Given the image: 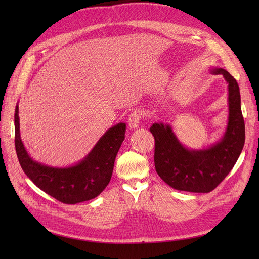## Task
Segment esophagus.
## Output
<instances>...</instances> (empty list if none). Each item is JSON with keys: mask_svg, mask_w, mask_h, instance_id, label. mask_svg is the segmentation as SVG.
<instances>
[{"mask_svg": "<svg viewBox=\"0 0 259 259\" xmlns=\"http://www.w3.org/2000/svg\"><path fill=\"white\" fill-rule=\"evenodd\" d=\"M142 117H143V114L140 110H133L131 112V114L129 115V118H128V122H129L130 128L137 129L140 126Z\"/></svg>", "mask_w": 259, "mask_h": 259, "instance_id": "esophagus-1", "label": "esophagus"}]
</instances>
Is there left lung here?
<instances>
[{
    "label": "left lung",
    "instance_id": "8db88e82",
    "mask_svg": "<svg viewBox=\"0 0 259 259\" xmlns=\"http://www.w3.org/2000/svg\"><path fill=\"white\" fill-rule=\"evenodd\" d=\"M228 83L229 119L223 139L201 150H190L175 137L169 125L153 124L154 165L159 178L181 191L208 193L219 186L237 161L244 145V120L236 79L223 68H213Z\"/></svg>",
    "mask_w": 259,
    "mask_h": 259
}]
</instances>
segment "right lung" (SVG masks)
<instances>
[{
    "instance_id": "obj_1",
    "label": "right lung",
    "mask_w": 259,
    "mask_h": 259,
    "mask_svg": "<svg viewBox=\"0 0 259 259\" xmlns=\"http://www.w3.org/2000/svg\"><path fill=\"white\" fill-rule=\"evenodd\" d=\"M15 144L19 162L25 174L45 193L61 202L74 203L100 195L111 180L116 154L125 140L126 124L108 129L90 153L78 164L67 168H52L34 161L20 137L19 106L15 112Z\"/></svg>"
}]
</instances>
